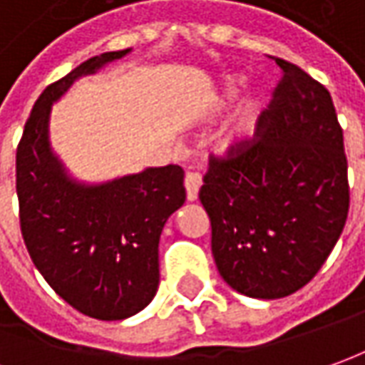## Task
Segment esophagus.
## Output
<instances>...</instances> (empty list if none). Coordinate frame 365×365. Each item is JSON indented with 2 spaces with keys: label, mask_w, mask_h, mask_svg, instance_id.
Masks as SVG:
<instances>
[{
  "label": "esophagus",
  "mask_w": 365,
  "mask_h": 365,
  "mask_svg": "<svg viewBox=\"0 0 365 365\" xmlns=\"http://www.w3.org/2000/svg\"><path fill=\"white\" fill-rule=\"evenodd\" d=\"M202 187V175L195 172L185 173V193H187V202L197 200V192Z\"/></svg>",
  "instance_id": "1"
}]
</instances>
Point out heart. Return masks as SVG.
<instances>
[{
    "mask_svg": "<svg viewBox=\"0 0 365 365\" xmlns=\"http://www.w3.org/2000/svg\"><path fill=\"white\" fill-rule=\"evenodd\" d=\"M244 83L245 78H242V76H225V78L220 79V83L215 86L214 93H212V106L220 108V106L230 103L240 93ZM262 108H264V96L262 93H254L252 98L244 99L237 106L232 121L215 135V151L225 155V153H232L234 150H237L240 145H244V141L254 135Z\"/></svg>",
    "mask_w": 365,
    "mask_h": 365,
    "instance_id": "b5f03b06",
    "label": "heart"
}]
</instances>
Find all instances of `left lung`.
<instances>
[{
	"instance_id": "left-lung-1",
	"label": "left lung",
	"mask_w": 365,
	"mask_h": 365,
	"mask_svg": "<svg viewBox=\"0 0 365 365\" xmlns=\"http://www.w3.org/2000/svg\"><path fill=\"white\" fill-rule=\"evenodd\" d=\"M284 79L252 143L212 160L200 202L212 224V254L235 292L277 299L318 274L349 207L344 133L329 91L276 59Z\"/></svg>"
}]
</instances>
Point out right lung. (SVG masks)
<instances>
[{"label":"right lung","instance_id":"obj_1","mask_svg":"<svg viewBox=\"0 0 365 365\" xmlns=\"http://www.w3.org/2000/svg\"><path fill=\"white\" fill-rule=\"evenodd\" d=\"M131 49L106 51L47 86L16 158L21 235L34 264L69 306L89 318L135 316L160 286V235L185 202L180 165L145 168L108 182L73 178L51 148V108L79 78Z\"/></svg>","mask_w":365,"mask_h":365}]
</instances>
